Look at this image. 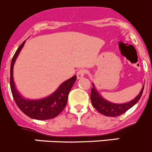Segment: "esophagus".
<instances>
[{
	"mask_svg": "<svg viewBox=\"0 0 152 152\" xmlns=\"http://www.w3.org/2000/svg\"><path fill=\"white\" fill-rule=\"evenodd\" d=\"M86 73H87V71H86V69H80V70L77 71V79L82 78V77H83Z\"/></svg>",
	"mask_w": 152,
	"mask_h": 152,
	"instance_id": "1",
	"label": "esophagus"
}]
</instances>
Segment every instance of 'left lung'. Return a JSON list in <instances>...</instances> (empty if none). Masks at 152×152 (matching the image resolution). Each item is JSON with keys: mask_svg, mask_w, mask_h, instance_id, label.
<instances>
[{"mask_svg": "<svg viewBox=\"0 0 152 152\" xmlns=\"http://www.w3.org/2000/svg\"><path fill=\"white\" fill-rule=\"evenodd\" d=\"M92 86H93V88H92L90 95V99L92 106L99 111L100 113L103 114V115H106V116L110 117L118 116V115H122V114L125 113L127 110H128L130 108L132 107L134 105H135L138 102V101L140 100L141 96H142L144 89L143 85L140 94L136 97L135 99H133L131 102H128V103L113 104L104 99L99 95L93 84H92Z\"/></svg>", "mask_w": 152, "mask_h": 152, "instance_id": "8db88e82", "label": "left lung"}]
</instances>
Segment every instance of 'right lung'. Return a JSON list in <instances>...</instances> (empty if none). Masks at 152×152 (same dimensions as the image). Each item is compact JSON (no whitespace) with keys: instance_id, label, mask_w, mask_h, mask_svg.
Segmentation results:
<instances>
[{"instance_id":"add662e5","label":"right lung","mask_w":152,"mask_h":152,"mask_svg":"<svg viewBox=\"0 0 152 152\" xmlns=\"http://www.w3.org/2000/svg\"><path fill=\"white\" fill-rule=\"evenodd\" d=\"M24 42L18 47L14 54L10 66V88L17 106L25 115L37 120H47L55 118L64 110L68 102L69 92L76 81V75L62 83L50 96L40 100L30 101L23 99L15 89L13 81V66Z\"/></svg>"}]
</instances>
